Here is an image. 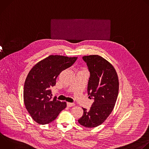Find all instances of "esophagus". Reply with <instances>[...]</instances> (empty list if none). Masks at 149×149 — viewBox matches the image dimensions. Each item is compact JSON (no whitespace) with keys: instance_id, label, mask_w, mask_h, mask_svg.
<instances>
[{"instance_id":"34e87169","label":"esophagus","mask_w":149,"mask_h":149,"mask_svg":"<svg viewBox=\"0 0 149 149\" xmlns=\"http://www.w3.org/2000/svg\"><path fill=\"white\" fill-rule=\"evenodd\" d=\"M75 104L74 103H72V102H67V106L69 107H72V106H74Z\"/></svg>"}]
</instances>
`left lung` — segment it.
I'll use <instances>...</instances> for the list:
<instances>
[{"instance_id":"left-lung-1","label":"left lung","mask_w":149,"mask_h":149,"mask_svg":"<svg viewBox=\"0 0 149 149\" xmlns=\"http://www.w3.org/2000/svg\"><path fill=\"white\" fill-rule=\"evenodd\" d=\"M82 59L90 72L88 95L94 101L89 110L82 108L84 114L78 122L87 128H93L104 122L114 109L118 94V78L111 63L101 56H84Z\"/></svg>"}]
</instances>
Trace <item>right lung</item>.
Wrapping results in <instances>:
<instances>
[{
	"label": "right lung",
	"instance_id": "add662e5",
	"mask_svg": "<svg viewBox=\"0 0 149 149\" xmlns=\"http://www.w3.org/2000/svg\"><path fill=\"white\" fill-rule=\"evenodd\" d=\"M77 59V57L51 55L38 62L28 73L24 84V100L26 110L37 123H51L66 108V102L52 97L51 88L55 86L59 74L72 66Z\"/></svg>",
	"mask_w": 149,
	"mask_h": 149
}]
</instances>
